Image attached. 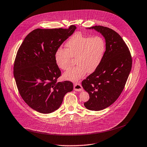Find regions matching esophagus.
<instances>
[{
  "label": "esophagus",
  "instance_id": "esophagus-1",
  "mask_svg": "<svg viewBox=\"0 0 147 147\" xmlns=\"http://www.w3.org/2000/svg\"><path fill=\"white\" fill-rule=\"evenodd\" d=\"M74 89L76 91H82L83 90L82 86H81V85L79 83H76L74 85Z\"/></svg>",
  "mask_w": 147,
  "mask_h": 147
}]
</instances>
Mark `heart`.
Returning a JSON list of instances; mask_svg holds the SVG:
<instances>
[{
    "instance_id": "heart-1",
    "label": "heart",
    "mask_w": 147,
    "mask_h": 147,
    "mask_svg": "<svg viewBox=\"0 0 147 147\" xmlns=\"http://www.w3.org/2000/svg\"><path fill=\"white\" fill-rule=\"evenodd\" d=\"M66 49L59 48L56 51V65L66 71L75 59L77 65L66 72L63 78L66 80L77 82L88 72H94L102 62L106 52V43L100 36H87L80 33L72 36L65 44Z\"/></svg>"
}]
</instances>
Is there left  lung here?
Segmentation results:
<instances>
[{"instance_id": "1", "label": "left lung", "mask_w": 147, "mask_h": 147, "mask_svg": "<svg viewBox=\"0 0 147 147\" xmlns=\"http://www.w3.org/2000/svg\"><path fill=\"white\" fill-rule=\"evenodd\" d=\"M87 29L99 32L106 43L102 62L82 82L83 88L89 95L84 106L98 111L109 107L121 95L131 70L132 58L126 43L114 30L102 26Z\"/></svg>"}]
</instances>
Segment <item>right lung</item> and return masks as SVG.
<instances>
[{
	"label": "right lung",
	"instance_id": "add662e5",
	"mask_svg": "<svg viewBox=\"0 0 147 147\" xmlns=\"http://www.w3.org/2000/svg\"><path fill=\"white\" fill-rule=\"evenodd\" d=\"M76 27L36 29L26 36L19 47L13 74L22 99L33 109L49 114L61 106L65 95L73 90L70 81L57 82L61 72L55 54Z\"/></svg>",
	"mask_w": 147,
	"mask_h": 147
}]
</instances>
